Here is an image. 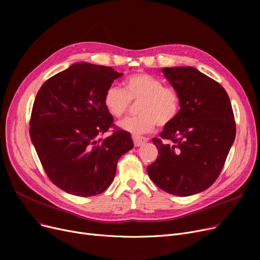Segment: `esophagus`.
Here are the masks:
<instances>
[{"instance_id": "1", "label": "esophagus", "mask_w": 260, "mask_h": 260, "mask_svg": "<svg viewBox=\"0 0 260 260\" xmlns=\"http://www.w3.org/2000/svg\"><path fill=\"white\" fill-rule=\"evenodd\" d=\"M133 141H134L135 146H140V145L144 144L147 141V139L144 138V137H140V136H135L134 135L133 136Z\"/></svg>"}]
</instances>
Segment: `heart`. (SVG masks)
<instances>
[{
  "instance_id": "obj_1",
  "label": "heart",
  "mask_w": 260,
  "mask_h": 260,
  "mask_svg": "<svg viewBox=\"0 0 260 260\" xmlns=\"http://www.w3.org/2000/svg\"><path fill=\"white\" fill-rule=\"evenodd\" d=\"M124 88L109 86L103 97V104L109 115L120 118L131 102H138V117L122 120L119 126L131 134L141 135L152 132L155 126H167L177 118L180 109V98L176 89L163 86L162 81L145 73L125 79Z\"/></svg>"
}]
</instances>
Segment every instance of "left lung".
Segmentation results:
<instances>
[{"instance_id": "1", "label": "left lung", "mask_w": 260, "mask_h": 260, "mask_svg": "<svg viewBox=\"0 0 260 260\" xmlns=\"http://www.w3.org/2000/svg\"><path fill=\"white\" fill-rule=\"evenodd\" d=\"M162 73L177 90L180 109L154 138L159 156L147 173L156 185L176 196L209 188L219 176L236 126L224 88L192 66L165 67Z\"/></svg>"}]
</instances>
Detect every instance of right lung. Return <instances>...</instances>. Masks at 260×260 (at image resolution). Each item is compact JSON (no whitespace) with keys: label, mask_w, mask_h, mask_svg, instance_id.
I'll use <instances>...</instances> for the list:
<instances>
[{"label":"right lung","mask_w":260,"mask_h":260,"mask_svg":"<svg viewBox=\"0 0 260 260\" xmlns=\"http://www.w3.org/2000/svg\"><path fill=\"white\" fill-rule=\"evenodd\" d=\"M123 74L80 62L49 78L39 89L30 138L48 178L64 192L89 197L113 182L119 158L134 147L131 135L112 127L103 104L106 89Z\"/></svg>","instance_id":"add662e5"}]
</instances>
